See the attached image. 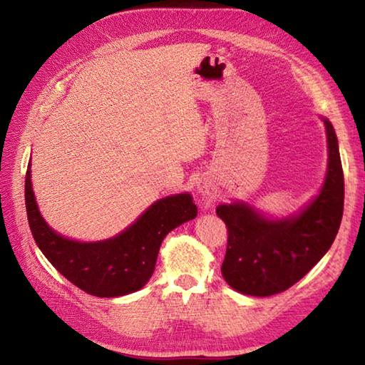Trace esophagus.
<instances>
[{
    "mask_svg": "<svg viewBox=\"0 0 365 365\" xmlns=\"http://www.w3.org/2000/svg\"><path fill=\"white\" fill-rule=\"evenodd\" d=\"M214 183L209 180V178L202 177L200 182H197V191L205 196H214Z\"/></svg>",
    "mask_w": 365,
    "mask_h": 365,
    "instance_id": "34e87169",
    "label": "esophagus"
}]
</instances>
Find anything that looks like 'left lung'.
Wrapping results in <instances>:
<instances>
[{
    "label": "left lung",
    "mask_w": 365,
    "mask_h": 365,
    "mask_svg": "<svg viewBox=\"0 0 365 365\" xmlns=\"http://www.w3.org/2000/svg\"><path fill=\"white\" fill-rule=\"evenodd\" d=\"M329 140V170L320 195L296 217L269 220L255 209L233 202L217 207L227 225L222 275L243 294L272 296L299 282L335 242L343 217L344 177L336 133L324 119Z\"/></svg>",
    "instance_id": "8db88e82"
}]
</instances>
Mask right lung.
Here are the masks:
<instances>
[{"instance_id": "obj_1", "label": "right lung", "mask_w": 365, "mask_h": 365, "mask_svg": "<svg viewBox=\"0 0 365 365\" xmlns=\"http://www.w3.org/2000/svg\"><path fill=\"white\" fill-rule=\"evenodd\" d=\"M26 209L35 243L48 261L73 285L100 298H115L143 288L151 279L165 235L197 214L188 193L169 196L154 202L115 238L100 243L73 242L53 232L40 215L30 182V164Z\"/></svg>"}]
</instances>
